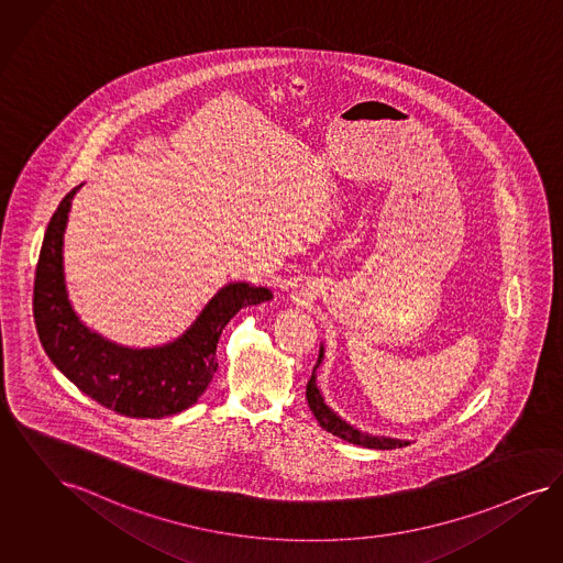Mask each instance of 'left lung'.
Here are the masks:
<instances>
[{"instance_id": "1", "label": "left lung", "mask_w": 563, "mask_h": 563, "mask_svg": "<svg viewBox=\"0 0 563 563\" xmlns=\"http://www.w3.org/2000/svg\"><path fill=\"white\" fill-rule=\"evenodd\" d=\"M323 361V346L319 349V358H317V365L312 367L311 379L307 384V400H309V407H311L312 416L319 421V426L330 432L333 437L342 438L351 444H358V446H367V449H382V451H388V449H400V446H407L411 444L409 440H398V438H386V437H372V434H365L361 430L353 428L351 423H346L342 417L335 416L332 409L325 405L323 396L317 388V367L321 365Z\"/></svg>"}]
</instances>
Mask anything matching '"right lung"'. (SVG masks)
Listing matches in <instances>:
<instances>
[{"instance_id":"add662e5","label":"right lung","mask_w":563,"mask_h":563,"mask_svg":"<svg viewBox=\"0 0 563 563\" xmlns=\"http://www.w3.org/2000/svg\"><path fill=\"white\" fill-rule=\"evenodd\" d=\"M84 186V184H81ZM73 189L45 230L33 288V317L43 351L81 393L125 417L175 416L191 407L217 372V342L231 317L272 300V290L228 284L210 298L188 332L154 349L119 346L85 328L66 294L63 240Z\"/></svg>"}]
</instances>
